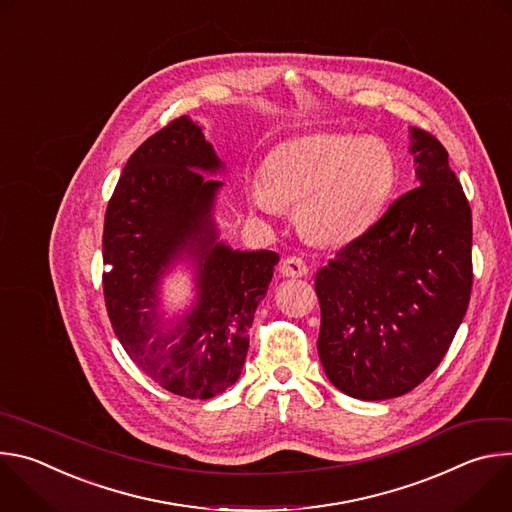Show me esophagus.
Instances as JSON below:
<instances>
[{
	"label": "esophagus",
	"instance_id": "obj_1",
	"mask_svg": "<svg viewBox=\"0 0 512 512\" xmlns=\"http://www.w3.org/2000/svg\"><path fill=\"white\" fill-rule=\"evenodd\" d=\"M281 273L285 277H304L310 273V267L302 257H287L281 263Z\"/></svg>",
	"mask_w": 512,
	"mask_h": 512
}]
</instances>
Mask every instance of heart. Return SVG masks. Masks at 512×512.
Returning a JSON list of instances; mask_svg holds the SVG:
<instances>
[{"label":"heart","instance_id":"obj_1","mask_svg":"<svg viewBox=\"0 0 512 512\" xmlns=\"http://www.w3.org/2000/svg\"><path fill=\"white\" fill-rule=\"evenodd\" d=\"M267 178L253 184L265 214L296 206L306 237L344 245L371 231L389 208L399 166L383 139L352 133H312L283 141L267 158Z\"/></svg>","mask_w":512,"mask_h":512}]
</instances>
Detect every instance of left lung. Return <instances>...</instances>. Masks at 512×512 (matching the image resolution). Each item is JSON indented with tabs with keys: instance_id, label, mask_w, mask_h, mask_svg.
Returning <instances> with one entry per match:
<instances>
[{
	"instance_id": "left-lung-1",
	"label": "left lung",
	"mask_w": 512,
	"mask_h": 512,
	"mask_svg": "<svg viewBox=\"0 0 512 512\" xmlns=\"http://www.w3.org/2000/svg\"><path fill=\"white\" fill-rule=\"evenodd\" d=\"M415 186L316 273L318 354L362 401L409 393L446 356L470 302L472 212L444 145L409 127Z\"/></svg>"
}]
</instances>
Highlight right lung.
<instances>
[{
  "instance_id": "add662e5",
  "label": "right lung",
  "mask_w": 512,
  "mask_h": 512,
  "mask_svg": "<svg viewBox=\"0 0 512 512\" xmlns=\"http://www.w3.org/2000/svg\"><path fill=\"white\" fill-rule=\"evenodd\" d=\"M223 174L204 127L184 115L133 152L105 214L111 326L145 375L188 399L216 397L239 381L247 330L279 261L275 251L221 239L214 208ZM172 272L191 277L195 296L168 315L163 281Z\"/></svg>"
}]
</instances>
